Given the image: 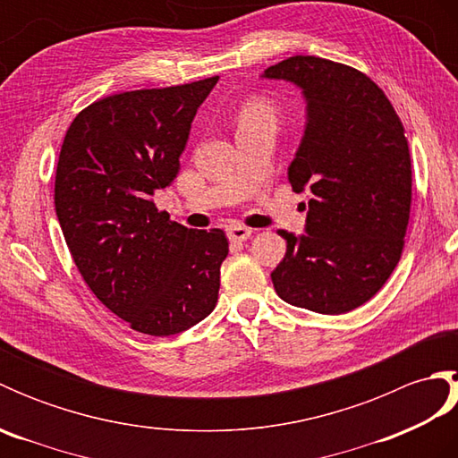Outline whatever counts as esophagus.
Listing matches in <instances>:
<instances>
[{
  "mask_svg": "<svg viewBox=\"0 0 458 458\" xmlns=\"http://www.w3.org/2000/svg\"><path fill=\"white\" fill-rule=\"evenodd\" d=\"M226 234L232 242H246L251 236V230L240 226V224H232V226L226 228Z\"/></svg>",
  "mask_w": 458,
  "mask_h": 458,
  "instance_id": "obj_1",
  "label": "esophagus"
}]
</instances>
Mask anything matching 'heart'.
Returning a JSON list of instances; mask_svg holds the SVG:
<instances>
[{"label":"heart","instance_id":"b5f03b06","mask_svg":"<svg viewBox=\"0 0 458 458\" xmlns=\"http://www.w3.org/2000/svg\"><path fill=\"white\" fill-rule=\"evenodd\" d=\"M276 112L274 106L266 100H251L248 102L240 112V123H251V122H274Z\"/></svg>","mask_w":458,"mask_h":458}]
</instances>
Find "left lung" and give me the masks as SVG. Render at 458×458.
<instances>
[{"instance_id": "left-lung-1", "label": "left lung", "mask_w": 458, "mask_h": 458, "mask_svg": "<svg viewBox=\"0 0 458 458\" xmlns=\"http://www.w3.org/2000/svg\"><path fill=\"white\" fill-rule=\"evenodd\" d=\"M303 92L307 122L287 177L310 191L305 234L279 230L285 258L271 271L277 295L320 315L372 299L402 258L411 207L403 125L382 89L352 66L289 56L264 71Z\"/></svg>"}]
</instances>
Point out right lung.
I'll list each match as a JSON object with an SVG mask.
<instances>
[{
    "mask_svg": "<svg viewBox=\"0 0 458 458\" xmlns=\"http://www.w3.org/2000/svg\"><path fill=\"white\" fill-rule=\"evenodd\" d=\"M216 82L94 102L58 155L55 208L74 264L92 293L143 335H179L216 307L224 232L184 228L151 200L177 177L191 123Z\"/></svg>",
    "mask_w": 458,
    "mask_h": 458,
    "instance_id": "add662e5",
    "label": "right lung"
}]
</instances>
